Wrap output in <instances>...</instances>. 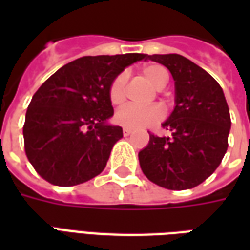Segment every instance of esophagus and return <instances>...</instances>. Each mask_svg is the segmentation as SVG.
<instances>
[{"label":"esophagus","instance_id":"34e87169","mask_svg":"<svg viewBox=\"0 0 250 250\" xmlns=\"http://www.w3.org/2000/svg\"><path fill=\"white\" fill-rule=\"evenodd\" d=\"M132 132V130H130V128H123V135L125 136H128Z\"/></svg>","mask_w":250,"mask_h":250}]
</instances>
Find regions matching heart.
<instances>
[{"label": "heart", "instance_id": "b5f03b06", "mask_svg": "<svg viewBox=\"0 0 250 250\" xmlns=\"http://www.w3.org/2000/svg\"><path fill=\"white\" fill-rule=\"evenodd\" d=\"M143 76L151 83L152 87L161 91L167 85L170 80V73L165 66L159 64H150L143 68ZM125 83L127 75L122 72L114 77L108 88V98L112 105L123 104L125 99ZM165 116V111L161 105L154 104L148 107H138V105H125L115 114V122L125 128L139 130L146 128L152 125H157Z\"/></svg>", "mask_w": 250, "mask_h": 250}]
</instances>
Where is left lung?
<instances>
[{"instance_id": "left-lung-1", "label": "left lung", "mask_w": 250, "mask_h": 250, "mask_svg": "<svg viewBox=\"0 0 250 250\" xmlns=\"http://www.w3.org/2000/svg\"><path fill=\"white\" fill-rule=\"evenodd\" d=\"M167 68L175 82V108L163 128L170 136L150 134L139 152L143 174L168 190L202 184L220 166L228 150L230 114L222 88L208 72L186 57L145 55Z\"/></svg>"}]
</instances>
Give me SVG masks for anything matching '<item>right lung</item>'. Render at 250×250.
<instances>
[{
    "label": "right lung",
    "mask_w": 250,
    "mask_h": 250,
    "mask_svg": "<svg viewBox=\"0 0 250 250\" xmlns=\"http://www.w3.org/2000/svg\"><path fill=\"white\" fill-rule=\"evenodd\" d=\"M143 53L84 56L42 83L28 105L25 154L41 178L75 186L102 173L123 130L105 122L114 115L108 88Z\"/></svg>",
    "instance_id": "obj_1"
}]
</instances>
